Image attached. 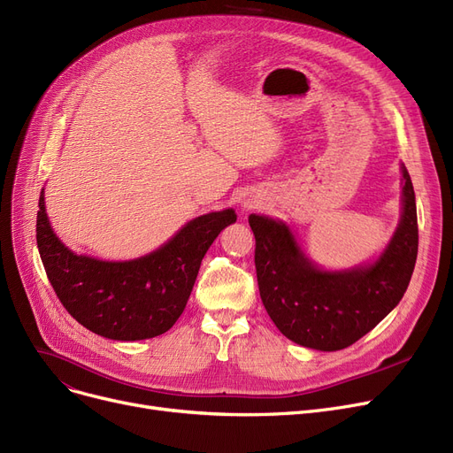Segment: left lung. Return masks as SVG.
<instances>
[{
	"instance_id": "8db88e82",
	"label": "left lung",
	"mask_w": 453,
	"mask_h": 453,
	"mask_svg": "<svg viewBox=\"0 0 453 453\" xmlns=\"http://www.w3.org/2000/svg\"><path fill=\"white\" fill-rule=\"evenodd\" d=\"M402 217L372 265L325 272L311 263L287 224L250 214L263 304L275 326L297 345L340 350L382 321L408 290L418 250L411 178L402 165Z\"/></svg>"
}]
</instances>
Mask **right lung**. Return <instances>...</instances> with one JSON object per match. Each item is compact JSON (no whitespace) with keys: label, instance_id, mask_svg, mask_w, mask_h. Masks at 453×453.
Listing matches in <instances>:
<instances>
[{"label":"right lung","instance_id":"right-lung-1","mask_svg":"<svg viewBox=\"0 0 453 453\" xmlns=\"http://www.w3.org/2000/svg\"><path fill=\"white\" fill-rule=\"evenodd\" d=\"M36 242L51 287L65 311L103 338L135 342L169 330L188 301L202 258L219 233L236 222L233 209L185 224L159 250L125 263H108L65 248L38 200Z\"/></svg>","mask_w":453,"mask_h":453}]
</instances>
